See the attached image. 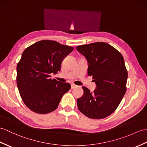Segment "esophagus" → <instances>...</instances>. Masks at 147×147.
<instances>
[{"mask_svg":"<svg viewBox=\"0 0 147 147\" xmlns=\"http://www.w3.org/2000/svg\"><path fill=\"white\" fill-rule=\"evenodd\" d=\"M71 89H73V88H77L78 87V86H76V85H75L74 84H71Z\"/></svg>","mask_w":147,"mask_h":147,"instance_id":"1","label":"esophagus"}]
</instances>
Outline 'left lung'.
<instances>
[{"mask_svg": "<svg viewBox=\"0 0 147 147\" xmlns=\"http://www.w3.org/2000/svg\"><path fill=\"white\" fill-rule=\"evenodd\" d=\"M88 63V74L96 84L93 93L83 86L84 94L78 98L80 111L90 118L110 116L120 103L127 91L128 72L121 54L103 42L76 47Z\"/></svg>", "mask_w": 147, "mask_h": 147, "instance_id": "1", "label": "left lung"}]
</instances>
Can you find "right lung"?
Instances as JSON below:
<instances>
[{
	"label": "right lung",
	"mask_w": 147,
	"mask_h": 147,
	"mask_svg": "<svg viewBox=\"0 0 147 147\" xmlns=\"http://www.w3.org/2000/svg\"><path fill=\"white\" fill-rule=\"evenodd\" d=\"M73 47L43 40L26 48L17 66V84L24 103L30 110L46 114L57 108L71 85L50 78L61 70L63 59Z\"/></svg>",
	"instance_id": "add662e5"
}]
</instances>
